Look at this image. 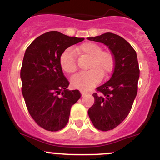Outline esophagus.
<instances>
[{
	"label": "esophagus",
	"instance_id": "1",
	"mask_svg": "<svg viewBox=\"0 0 160 160\" xmlns=\"http://www.w3.org/2000/svg\"><path fill=\"white\" fill-rule=\"evenodd\" d=\"M80 93H81L82 96H83V95H85V94H88V92H86V91H83V90H80Z\"/></svg>",
	"mask_w": 160,
	"mask_h": 160
}]
</instances>
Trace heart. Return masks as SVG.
Returning <instances> with one entry per match:
<instances>
[{
  "instance_id": "obj_1",
  "label": "heart",
  "mask_w": 160,
  "mask_h": 160,
  "mask_svg": "<svg viewBox=\"0 0 160 160\" xmlns=\"http://www.w3.org/2000/svg\"><path fill=\"white\" fill-rule=\"evenodd\" d=\"M78 55H85L90 57L87 72L75 76L71 80L73 88L78 89H90L95 86L103 77L109 75L115 67V58L109 51L102 50L100 45L94 43L86 42L75 49ZM61 68L66 73L72 75L77 70V63L75 53L72 49L68 48L61 55L59 58Z\"/></svg>"
}]
</instances>
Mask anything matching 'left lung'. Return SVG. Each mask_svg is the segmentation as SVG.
Wrapping results in <instances>:
<instances>
[{"label":"left lung","instance_id":"left-lung-1","mask_svg":"<svg viewBox=\"0 0 160 160\" xmlns=\"http://www.w3.org/2000/svg\"><path fill=\"white\" fill-rule=\"evenodd\" d=\"M88 39L108 46L115 58L111 78L96 88L94 103L88 109L94 128L108 131L120 124L132 108L140 73L137 54L126 40L112 32Z\"/></svg>","mask_w":160,"mask_h":160}]
</instances>
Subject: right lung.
<instances>
[{
    "label": "right lung",
    "instance_id": "obj_1",
    "mask_svg": "<svg viewBox=\"0 0 160 160\" xmlns=\"http://www.w3.org/2000/svg\"><path fill=\"white\" fill-rule=\"evenodd\" d=\"M83 40L50 31L37 37L25 52L20 72L22 93L34 121L47 131L66 127L71 107L81 95L78 90L67 89L69 82L59 58L66 48Z\"/></svg>",
    "mask_w": 160,
    "mask_h": 160
}]
</instances>
